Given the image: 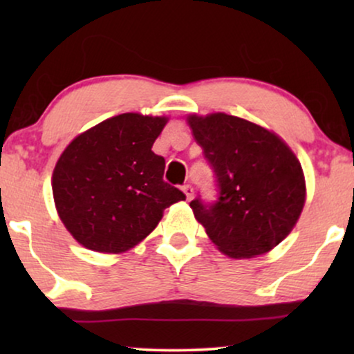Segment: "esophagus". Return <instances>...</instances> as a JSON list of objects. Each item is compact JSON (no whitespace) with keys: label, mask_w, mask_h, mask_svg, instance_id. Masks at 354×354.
Masks as SVG:
<instances>
[{"label":"esophagus","mask_w":354,"mask_h":354,"mask_svg":"<svg viewBox=\"0 0 354 354\" xmlns=\"http://www.w3.org/2000/svg\"><path fill=\"white\" fill-rule=\"evenodd\" d=\"M182 192L185 193L187 200H192V198H193V188H192V185H188V183H187V185H183L182 187Z\"/></svg>","instance_id":"obj_1"}]
</instances>
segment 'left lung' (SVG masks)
<instances>
[{
  "label": "left lung",
  "instance_id": "8db88e82",
  "mask_svg": "<svg viewBox=\"0 0 354 354\" xmlns=\"http://www.w3.org/2000/svg\"><path fill=\"white\" fill-rule=\"evenodd\" d=\"M193 137L214 171L219 195L190 203L196 221L222 253H268L297 224L306 200L301 164L268 129L224 113L188 115Z\"/></svg>",
  "mask_w": 354,
  "mask_h": 354
}]
</instances>
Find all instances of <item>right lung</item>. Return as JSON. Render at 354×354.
<instances>
[{"label": "right lung", "mask_w": 354, "mask_h": 354, "mask_svg": "<svg viewBox=\"0 0 354 354\" xmlns=\"http://www.w3.org/2000/svg\"><path fill=\"white\" fill-rule=\"evenodd\" d=\"M167 118L125 113L69 143L53 172L62 224L85 248L124 253L151 234L162 212L185 200L162 180L166 161L151 151Z\"/></svg>", "instance_id": "add662e5"}]
</instances>
